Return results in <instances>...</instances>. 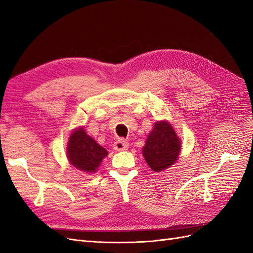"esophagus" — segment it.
<instances>
[{"label": "esophagus", "instance_id": "obj_1", "mask_svg": "<svg viewBox=\"0 0 253 253\" xmlns=\"http://www.w3.org/2000/svg\"><path fill=\"white\" fill-rule=\"evenodd\" d=\"M128 148V143L125 139H119L114 143V149L116 151H126Z\"/></svg>", "mask_w": 253, "mask_h": 253}]
</instances>
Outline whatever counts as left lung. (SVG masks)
Instances as JSON below:
<instances>
[{"label": "left lung", "mask_w": 253, "mask_h": 253, "mask_svg": "<svg viewBox=\"0 0 253 253\" xmlns=\"http://www.w3.org/2000/svg\"><path fill=\"white\" fill-rule=\"evenodd\" d=\"M181 151V139L168 120L154 124L145 144L142 155L153 171L163 172L177 162Z\"/></svg>", "instance_id": "obj_1"}]
</instances>
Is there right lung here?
Instances as JSON below:
<instances>
[{
    "label": "right lung",
    "mask_w": 253,
    "mask_h": 253,
    "mask_svg": "<svg viewBox=\"0 0 253 253\" xmlns=\"http://www.w3.org/2000/svg\"><path fill=\"white\" fill-rule=\"evenodd\" d=\"M66 156L76 169L87 174L96 173L109 152L86 134L84 126L75 128L68 137Z\"/></svg>",
    "instance_id": "1"
}]
</instances>
